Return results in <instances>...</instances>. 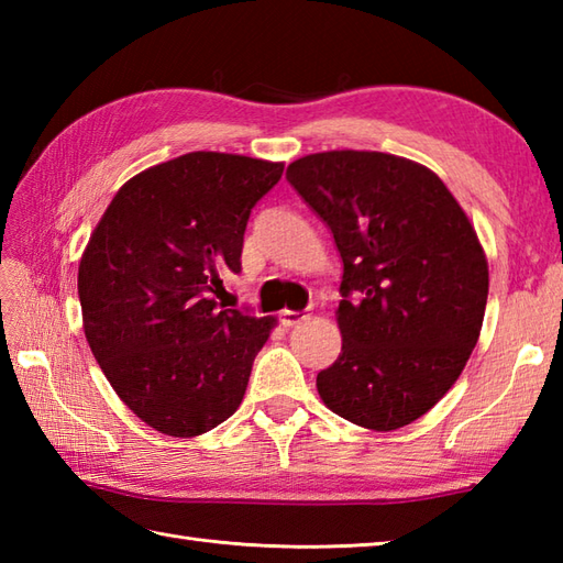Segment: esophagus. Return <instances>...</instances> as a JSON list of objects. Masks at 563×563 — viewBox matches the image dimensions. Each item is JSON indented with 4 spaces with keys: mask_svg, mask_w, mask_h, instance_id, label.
<instances>
[{
    "mask_svg": "<svg viewBox=\"0 0 563 563\" xmlns=\"http://www.w3.org/2000/svg\"><path fill=\"white\" fill-rule=\"evenodd\" d=\"M305 319H307L305 312H292V309H283V312H280V324L288 327V329L302 324Z\"/></svg>",
    "mask_w": 563,
    "mask_h": 563,
    "instance_id": "obj_1",
    "label": "esophagus"
}]
</instances>
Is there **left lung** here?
Listing matches in <instances>:
<instances>
[{"instance_id": "8db88e82", "label": "left lung", "mask_w": 563, "mask_h": 563, "mask_svg": "<svg viewBox=\"0 0 563 563\" xmlns=\"http://www.w3.org/2000/svg\"><path fill=\"white\" fill-rule=\"evenodd\" d=\"M285 176L343 261V343L317 375L321 401L367 430L413 423L479 341L488 263L474 224L435 172L397 154L317 152Z\"/></svg>"}]
</instances>
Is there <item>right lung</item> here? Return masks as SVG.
Here are the masks:
<instances>
[{
    "label": "right lung",
    "instance_id": "1",
    "mask_svg": "<svg viewBox=\"0 0 563 563\" xmlns=\"http://www.w3.org/2000/svg\"><path fill=\"white\" fill-rule=\"evenodd\" d=\"M283 166L224 152L150 166L118 188L84 249V336L121 401L164 435L227 421L278 324L218 309L212 292L242 271L251 208Z\"/></svg>",
    "mask_w": 563,
    "mask_h": 563
}]
</instances>
